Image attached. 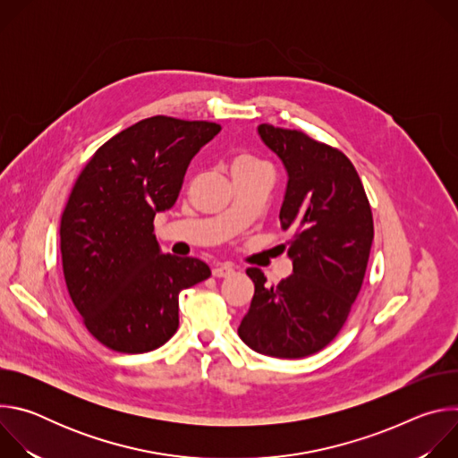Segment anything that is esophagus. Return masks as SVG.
Returning a JSON list of instances; mask_svg holds the SVG:
<instances>
[{
  "instance_id": "obj_1",
  "label": "esophagus",
  "mask_w": 458,
  "mask_h": 458,
  "mask_svg": "<svg viewBox=\"0 0 458 458\" xmlns=\"http://www.w3.org/2000/svg\"><path fill=\"white\" fill-rule=\"evenodd\" d=\"M233 272H235V268H233L230 263H223V265H217V267L212 270L214 277H228V276H232Z\"/></svg>"
}]
</instances>
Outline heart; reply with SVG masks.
<instances>
[{"instance_id":"heart-1","label":"heart","mask_w":458,"mask_h":458,"mask_svg":"<svg viewBox=\"0 0 458 458\" xmlns=\"http://www.w3.org/2000/svg\"><path fill=\"white\" fill-rule=\"evenodd\" d=\"M251 166H260V163L250 156H239L233 165H232V170L235 168H251Z\"/></svg>"}]
</instances>
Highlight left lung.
Listing matches in <instances>:
<instances>
[{"label": "left lung", "instance_id": "obj_1", "mask_svg": "<svg viewBox=\"0 0 458 458\" xmlns=\"http://www.w3.org/2000/svg\"><path fill=\"white\" fill-rule=\"evenodd\" d=\"M257 134L288 175L279 219L293 232V274L268 288L263 272L246 270L255 293L237 334L257 353L301 359L328 346L344 326L364 281L373 217L343 152L267 123Z\"/></svg>", "mask_w": 458, "mask_h": 458}]
</instances>
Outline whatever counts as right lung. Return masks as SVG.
<instances>
[{
	"instance_id": "add662e5",
	"label": "right lung",
	"mask_w": 458,
	"mask_h": 458,
	"mask_svg": "<svg viewBox=\"0 0 458 458\" xmlns=\"http://www.w3.org/2000/svg\"><path fill=\"white\" fill-rule=\"evenodd\" d=\"M208 121L143 119L108 140L61 216L63 274L87 330L106 348L145 353L179 326V293L212 276L163 253L154 217L174 207L193 156L219 134Z\"/></svg>"
}]
</instances>
